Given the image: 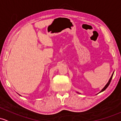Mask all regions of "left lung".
I'll return each mask as SVG.
<instances>
[{
  "label": "left lung",
  "instance_id": "1",
  "mask_svg": "<svg viewBox=\"0 0 121 121\" xmlns=\"http://www.w3.org/2000/svg\"><path fill=\"white\" fill-rule=\"evenodd\" d=\"M114 72H113V73H112V74L111 77V78H110V79H109L108 82H107V84H106V85H105V86H104V87H103V89H102V90H101V91H100V92H99V93H101V92H102V91H105V89H107V87H108V86H109V85H110V82H111V81L112 78V76H113V74H114ZM77 93H79V92H77ZM80 94H81V93H80Z\"/></svg>",
  "mask_w": 121,
  "mask_h": 121
}]
</instances>
